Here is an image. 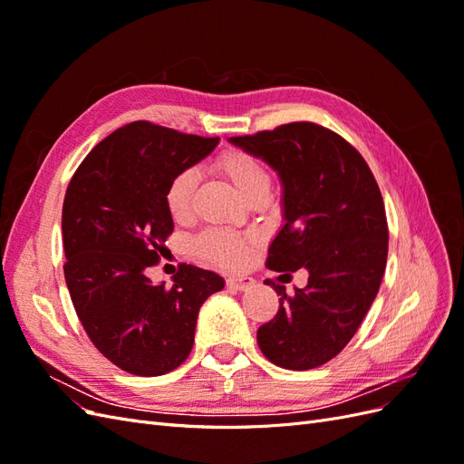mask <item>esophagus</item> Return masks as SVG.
I'll list each match as a JSON object with an SVG mask.
<instances>
[{
    "mask_svg": "<svg viewBox=\"0 0 464 464\" xmlns=\"http://www.w3.org/2000/svg\"><path fill=\"white\" fill-rule=\"evenodd\" d=\"M251 285H254V278L249 276H228L227 278V286L234 290H247Z\"/></svg>",
    "mask_w": 464,
    "mask_h": 464,
    "instance_id": "34e87169",
    "label": "esophagus"
}]
</instances>
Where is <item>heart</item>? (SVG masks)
I'll use <instances>...</instances> for the list:
<instances>
[{
    "label": "heart",
    "instance_id": "heart-1",
    "mask_svg": "<svg viewBox=\"0 0 464 464\" xmlns=\"http://www.w3.org/2000/svg\"><path fill=\"white\" fill-rule=\"evenodd\" d=\"M213 166L215 170L227 178L247 201L259 198V195H266V191L271 188V174L266 170V166L256 157V154H251L247 150H224L218 154ZM198 181V172L181 170L174 176L170 184H168L164 203L168 213H170L174 220L181 222L191 217ZM193 246L203 259L220 266H227V269H236V266L246 263L249 249L254 246V236L210 228L198 236V240H195Z\"/></svg>",
    "mask_w": 464,
    "mask_h": 464
}]
</instances>
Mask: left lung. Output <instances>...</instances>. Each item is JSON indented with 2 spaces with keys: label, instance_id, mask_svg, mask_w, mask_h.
Returning a JSON list of instances; mask_svg holds the SVG:
<instances>
[{
  "label": "left lung",
  "instance_id": "obj_1",
  "mask_svg": "<svg viewBox=\"0 0 464 464\" xmlns=\"http://www.w3.org/2000/svg\"><path fill=\"white\" fill-rule=\"evenodd\" d=\"M230 141L269 162L283 179L286 222L265 265L285 275L310 273L305 288L294 294L266 280L280 305L257 329V344L285 370L319 368L356 334L382 285L389 247L382 191L362 154L314 121Z\"/></svg>",
  "mask_w": 464,
  "mask_h": 464
}]
</instances>
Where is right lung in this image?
I'll return each instance as SVG.
<instances>
[{
  "label": "right lung",
  "mask_w": 464,
  "mask_h": 464,
  "mask_svg": "<svg viewBox=\"0 0 464 464\" xmlns=\"http://www.w3.org/2000/svg\"><path fill=\"white\" fill-rule=\"evenodd\" d=\"M217 143L218 137L133 121L98 143L67 186L62 234L69 296L98 353L128 373L154 377L181 366L199 307L224 288L217 273L186 263L170 288L147 276L174 232L168 184Z\"/></svg>",
  "instance_id": "obj_1"
}]
</instances>
